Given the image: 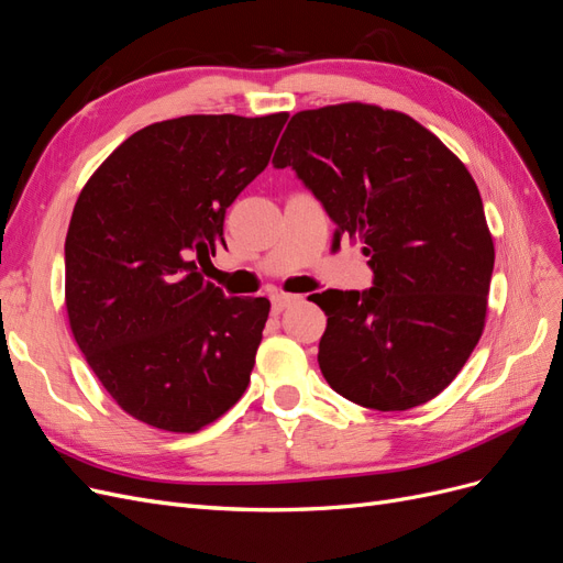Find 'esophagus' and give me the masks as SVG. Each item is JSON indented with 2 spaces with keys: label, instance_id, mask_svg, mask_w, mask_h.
I'll return each instance as SVG.
<instances>
[{
  "label": "esophagus",
  "instance_id": "1",
  "mask_svg": "<svg viewBox=\"0 0 563 563\" xmlns=\"http://www.w3.org/2000/svg\"><path fill=\"white\" fill-rule=\"evenodd\" d=\"M272 300V312H284L288 305L291 302H296V300H300V296H291V294H275L269 298Z\"/></svg>",
  "mask_w": 563,
  "mask_h": 563
}]
</instances>
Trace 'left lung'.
I'll list each match as a JSON object with an SVG mask.
<instances>
[{"instance_id":"obj_1","label":"left lung","mask_w":563,"mask_h":563,"mask_svg":"<svg viewBox=\"0 0 563 563\" xmlns=\"http://www.w3.org/2000/svg\"><path fill=\"white\" fill-rule=\"evenodd\" d=\"M275 168L291 166L364 244L366 291L312 294L327 312L319 368L345 399L406 411L434 399L484 331L493 240L465 164L404 112L343 103L291 117Z\"/></svg>"}]
</instances>
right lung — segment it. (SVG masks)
<instances>
[{"mask_svg":"<svg viewBox=\"0 0 563 563\" xmlns=\"http://www.w3.org/2000/svg\"><path fill=\"white\" fill-rule=\"evenodd\" d=\"M288 114H187L135 131L84 185L65 236L79 350L135 420L197 432L249 385L267 298H225L197 261L225 246L230 203L269 162Z\"/></svg>","mask_w":563,"mask_h":563,"instance_id":"add662e5","label":"right lung"}]
</instances>
